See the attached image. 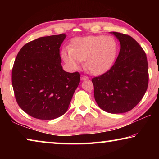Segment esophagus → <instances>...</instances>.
Masks as SVG:
<instances>
[{
    "instance_id": "1",
    "label": "esophagus",
    "mask_w": 159,
    "mask_h": 159,
    "mask_svg": "<svg viewBox=\"0 0 159 159\" xmlns=\"http://www.w3.org/2000/svg\"><path fill=\"white\" fill-rule=\"evenodd\" d=\"M87 79H88V76H84V75H81V76H80V80H85Z\"/></svg>"
}]
</instances>
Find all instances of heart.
Returning <instances> with one entry per match:
<instances>
[{
    "label": "heart",
    "mask_w": 159,
    "mask_h": 159,
    "mask_svg": "<svg viewBox=\"0 0 159 159\" xmlns=\"http://www.w3.org/2000/svg\"><path fill=\"white\" fill-rule=\"evenodd\" d=\"M117 52L118 43L114 37L99 35L74 39L69 49H63L61 56L71 69H77L85 60L86 69L94 75H101L111 69Z\"/></svg>",
    "instance_id": "obj_1"
}]
</instances>
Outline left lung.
<instances>
[{"label":"left lung","instance_id":"8db88e82","mask_svg":"<svg viewBox=\"0 0 159 159\" xmlns=\"http://www.w3.org/2000/svg\"><path fill=\"white\" fill-rule=\"evenodd\" d=\"M120 42V49L112 67L92 79L94 96L99 108L110 114L133 109L146 93L149 73L146 54L133 38L110 32Z\"/></svg>","mask_w":159,"mask_h":159}]
</instances>
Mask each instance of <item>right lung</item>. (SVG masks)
<instances>
[{
	"label": "right lung",
	"instance_id": "obj_1",
	"mask_svg": "<svg viewBox=\"0 0 159 159\" xmlns=\"http://www.w3.org/2000/svg\"><path fill=\"white\" fill-rule=\"evenodd\" d=\"M66 35L39 38L21 48L12 71L15 96L31 116L52 120L65 114L80 83L78 72L61 66L60 48Z\"/></svg>",
	"mask_w": 159,
	"mask_h": 159
}]
</instances>
